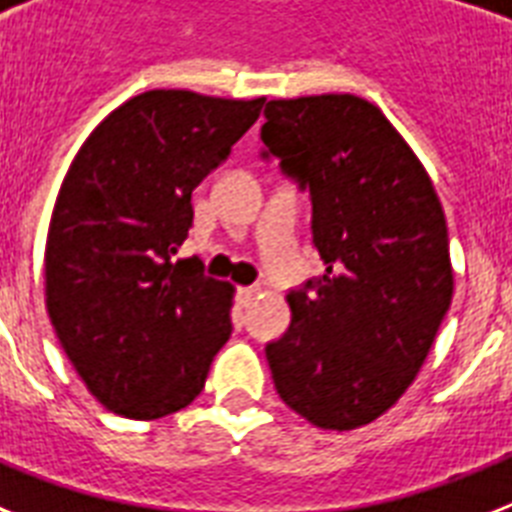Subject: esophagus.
Wrapping results in <instances>:
<instances>
[{"label": "esophagus", "mask_w": 512, "mask_h": 512, "mask_svg": "<svg viewBox=\"0 0 512 512\" xmlns=\"http://www.w3.org/2000/svg\"><path fill=\"white\" fill-rule=\"evenodd\" d=\"M255 295H257V287H241L239 292H236V297H239L241 305L252 303V300H255Z\"/></svg>", "instance_id": "esophagus-1"}]
</instances>
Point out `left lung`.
<instances>
[{"label":"left lung","instance_id":"1","mask_svg":"<svg viewBox=\"0 0 512 512\" xmlns=\"http://www.w3.org/2000/svg\"><path fill=\"white\" fill-rule=\"evenodd\" d=\"M263 156L311 196L327 273L289 289L292 324L265 345L281 401L324 430L388 412L452 305L436 188L377 106L356 95L271 100Z\"/></svg>","mask_w":512,"mask_h":512}]
</instances>
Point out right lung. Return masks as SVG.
Returning <instances> with one entry per match:
<instances>
[{
  "mask_svg": "<svg viewBox=\"0 0 512 512\" xmlns=\"http://www.w3.org/2000/svg\"><path fill=\"white\" fill-rule=\"evenodd\" d=\"M263 103L143 92L103 119L68 167L44 249L47 313L111 412L159 420L185 409L231 337V284L172 255L193 225V188Z\"/></svg>",
  "mask_w": 512,
  "mask_h": 512,
  "instance_id": "obj_1",
  "label": "right lung"
}]
</instances>
